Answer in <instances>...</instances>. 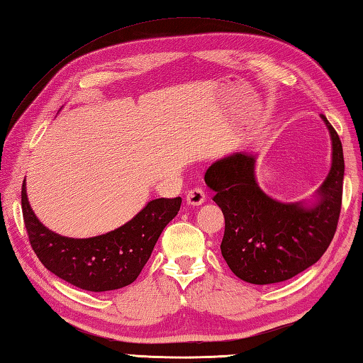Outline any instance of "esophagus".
<instances>
[{
	"instance_id": "34e87169",
	"label": "esophagus",
	"mask_w": 363,
	"mask_h": 363,
	"mask_svg": "<svg viewBox=\"0 0 363 363\" xmlns=\"http://www.w3.org/2000/svg\"><path fill=\"white\" fill-rule=\"evenodd\" d=\"M206 198H207V195H206L204 189L195 187L189 191L186 199H187V204H190V206H199L206 201Z\"/></svg>"
}]
</instances>
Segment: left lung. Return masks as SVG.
Segmentation results:
<instances>
[{
    "label": "left lung",
    "mask_w": 363,
    "mask_h": 363,
    "mask_svg": "<svg viewBox=\"0 0 363 363\" xmlns=\"http://www.w3.org/2000/svg\"><path fill=\"white\" fill-rule=\"evenodd\" d=\"M333 140V165L318 201L281 203L260 190L256 157L246 152L217 160L204 174L225 215L221 254L230 272L257 285L287 281L317 262L330 245L342 209L345 160L340 137L325 115Z\"/></svg>",
    "instance_id": "obj_1"
}]
</instances>
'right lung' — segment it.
<instances>
[{"mask_svg":"<svg viewBox=\"0 0 363 363\" xmlns=\"http://www.w3.org/2000/svg\"><path fill=\"white\" fill-rule=\"evenodd\" d=\"M181 203V196L152 199L118 229L90 238H70L38 221L28 201L26 184L21 187L23 218L38 260L60 279L89 291L117 290L133 284Z\"/></svg>","mask_w":363,"mask_h":363,"instance_id":"right-lung-1","label":"right lung"}]
</instances>
